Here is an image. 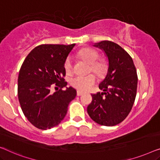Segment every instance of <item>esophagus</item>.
<instances>
[{"label":"esophagus","mask_w":160,"mask_h":160,"mask_svg":"<svg viewBox=\"0 0 160 160\" xmlns=\"http://www.w3.org/2000/svg\"><path fill=\"white\" fill-rule=\"evenodd\" d=\"M82 94H83L82 92H81V91H78V92H77V95H78V96H82Z\"/></svg>","instance_id":"34e87169"}]
</instances>
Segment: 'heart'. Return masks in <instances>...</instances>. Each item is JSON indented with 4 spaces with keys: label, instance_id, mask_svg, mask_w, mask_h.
I'll return each instance as SVG.
<instances>
[{
    "label": "heart",
    "instance_id": "b5f03b06",
    "mask_svg": "<svg viewBox=\"0 0 160 160\" xmlns=\"http://www.w3.org/2000/svg\"><path fill=\"white\" fill-rule=\"evenodd\" d=\"M78 56L81 59L90 64L89 72H93L98 78H103L107 75L109 65L103 59H98L99 57L98 51L95 49L89 48H82L78 53ZM64 68L67 74L73 72V62L71 57H68L64 61ZM96 76L93 74L88 75H77L70 80V84L80 91H87L95 85Z\"/></svg>",
    "mask_w": 160,
    "mask_h": 160
}]
</instances>
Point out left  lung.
Returning a JSON list of instances; mask_svg holds the SVG:
<instances>
[{
	"label": "left lung",
	"mask_w": 160,
	"mask_h": 160,
	"mask_svg": "<svg viewBox=\"0 0 160 160\" xmlns=\"http://www.w3.org/2000/svg\"><path fill=\"white\" fill-rule=\"evenodd\" d=\"M94 46L104 51L109 69L98 85L103 92L91 94L87 112L98 124L114 126L127 118L133 106L138 84L136 69L131 57L115 42L103 40Z\"/></svg>",
	"instance_id": "left-lung-1"
}]
</instances>
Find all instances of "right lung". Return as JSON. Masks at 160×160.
<instances>
[{"mask_svg":"<svg viewBox=\"0 0 160 160\" xmlns=\"http://www.w3.org/2000/svg\"><path fill=\"white\" fill-rule=\"evenodd\" d=\"M75 45H40L29 53L20 68V106L29 122L38 129H51L59 124L77 95L72 87L63 90L67 85L64 63Z\"/></svg>","mask_w":160,"mask_h":160,"instance_id":"obj_1","label":"right lung"}]
</instances>
